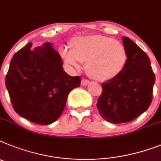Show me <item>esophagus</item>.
I'll return each mask as SVG.
<instances>
[{
  "label": "esophagus",
  "mask_w": 161,
  "mask_h": 161,
  "mask_svg": "<svg viewBox=\"0 0 161 161\" xmlns=\"http://www.w3.org/2000/svg\"><path fill=\"white\" fill-rule=\"evenodd\" d=\"M90 83V81H89V80H86V79H82V80H81V86H87L88 84Z\"/></svg>",
  "instance_id": "34e87169"
}]
</instances>
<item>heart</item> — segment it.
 Here are the masks:
<instances>
[{
    "mask_svg": "<svg viewBox=\"0 0 161 161\" xmlns=\"http://www.w3.org/2000/svg\"><path fill=\"white\" fill-rule=\"evenodd\" d=\"M69 47H62L59 50L66 65L79 69L80 62L86 63L88 75L100 81L116 77L127 64L125 45L108 36L91 35L74 37L69 41Z\"/></svg>",
    "mask_w": 161,
    "mask_h": 161,
    "instance_id": "obj_1",
    "label": "heart"
}]
</instances>
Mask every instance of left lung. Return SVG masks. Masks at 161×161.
Masks as SVG:
<instances>
[{"label": "left lung", "mask_w": 161, "mask_h": 161, "mask_svg": "<svg viewBox=\"0 0 161 161\" xmlns=\"http://www.w3.org/2000/svg\"><path fill=\"white\" fill-rule=\"evenodd\" d=\"M123 45L127 64L120 75L103 83L97 103L102 117L117 125L131 121L147 111L156 80L147 54L129 37L124 36Z\"/></svg>", "instance_id": "1"}]
</instances>
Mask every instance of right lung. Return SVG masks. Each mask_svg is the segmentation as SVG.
I'll return each instance as SVG.
<instances>
[{"label": "right lung", "instance_id": "right-lung-1", "mask_svg": "<svg viewBox=\"0 0 161 161\" xmlns=\"http://www.w3.org/2000/svg\"><path fill=\"white\" fill-rule=\"evenodd\" d=\"M28 43L12 58L5 86L14 110L38 125L57 120L65 108L67 96L80 85V76H71L63 68L59 53L45 42L31 49Z\"/></svg>", "mask_w": 161, "mask_h": 161}]
</instances>
